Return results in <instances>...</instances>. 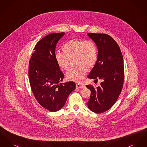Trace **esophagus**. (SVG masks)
<instances>
[{"label":"esophagus","instance_id":"1","mask_svg":"<svg viewBox=\"0 0 147 147\" xmlns=\"http://www.w3.org/2000/svg\"><path fill=\"white\" fill-rule=\"evenodd\" d=\"M76 87L78 88H84L85 87V86L84 84H77Z\"/></svg>","mask_w":147,"mask_h":147}]
</instances>
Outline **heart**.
Segmentation results:
<instances>
[{
	"mask_svg": "<svg viewBox=\"0 0 147 147\" xmlns=\"http://www.w3.org/2000/svg\"><path fill=\"white\" fill-rule=\"evenodd\" d=\"M63 52H57L55 58L58 66L64 70H68L71 61L74 60L77 68L70 70L66 74L69 80L80 83L87 74V68H93L97 60V47L91 40L71 39L62 47Z\"/></svg>",
	"mask_w": 147,
	"mask_h": 147,
	"instance_id": "1",
	"label": "heart"
}]
</instances>
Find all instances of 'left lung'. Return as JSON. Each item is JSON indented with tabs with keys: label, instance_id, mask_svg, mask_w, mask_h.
<instances>
[{
	"label": "left lung",
	"instance_id": "8db88e82",
	"mask_svg": "<svg viewBox=\"0 0 147 147\" xmlns=\"http://www.w3.org/2000/svg\"><path fill=\"white\" fill-rule=\"evenodd\" d=\"M98 48V57L94 67L88 78L101 80L97 87L86 85L91 90L87 103L92 111L102 113L111 109L119 98L123 89L124 79L123 57L117 42L109 35L88 34Z\"/></svg>",
	"mask_w": 147,
	"mask_h": 147
}]
</instances>
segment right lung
Listing matches in <instances>:
<instances>
[{
  "mask_svg": "<svg viewBox=\"0 0 147 147\" xmlns=\"http://www.w3.org/2000/svg\"><path fill=\"white\" fill-rule=\"evenodd\" d=\"M64 34H50L40 40L34 46L29 62L32 92L38 103L51 112L60 110L76 89L74 82L60 83L64 76L55 60V52L57 42Z\"/></svg>",
  "mask_w": 147,
  "mask_h": 147,
  "instance_id": "obj_1",
  "label": "right lung"
}]
</instances>
